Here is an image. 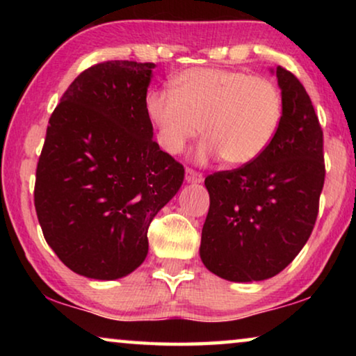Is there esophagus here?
<instances>
[{
    "mask_svg": "<svg viewBox=\"0 0 356 356\" xmlns=\"http://www.w3.org/2000/svg\"><path fill=\"white\" fill-rule=\"evenodd\" d=\"M202 173L196 172V170L193 168H186V181L188 183H202Z\"/></svg>",
    "mask_w": 356,
    "mask_h": 356,
    "instance_id": "1",
    "label": "esophagus"
}]
</instances>
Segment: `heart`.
I'll return each mask as SVG.
<instances>
[{
  "label": "heart",
  "instance_id": "heart-1",
  "mask_svg": "<svg viewBox=\"0 0 356 356\" xmlns=\"http://www.w3.org/2000/svg\"><path fill=\"white\" fill-rule=\"evenodd\" d=\"M145 115L170 154L183 152L201 134L197 159L220 155L228 165L254 162L279 133L284 97L266 77L241 71L196 67L172 77L170 90L150 89Z\"/></svg>",
  "mask_w": 356,
  "mask_h": 356
}]
</instances>
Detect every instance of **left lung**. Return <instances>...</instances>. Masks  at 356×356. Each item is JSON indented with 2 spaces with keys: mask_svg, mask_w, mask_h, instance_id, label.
Instances as JSON below:
<instances>
[{
  "mask_svg": "<svg viewBox=\"0 0 356 356\" xmlns=\"http://www.w3.org/2000/svg\"><path fill=\"white\" fill-rule=\"evenodd\" d=\"M284 97L279 133L264 154L206 178L211 206L199 254L212 274L259 282L285 269L313 232L324 186L323 129L309 95L277 66Z\"/></svg>",
  "mask_w": 356,
  "mask_h": 356,
  "instance_id": "8db88e82",
  "label": "left lung"
}]
</instances>
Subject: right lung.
I'll return each instance as SVG.
<instances>
[{"instance_id":"obj_1","label":"right lung","mask_w":356,"mask_h":356,"mask_svg":"<svg viewBox=\"0 0 356 356\" xmlns=\"http://www.w3.org/2000/svg\"><path fill=\"white\" fill-rule=\"evenodd\" d=\"M154 63L105 61L72 81L48 121L35 211L48 246L76 274L116 280L143 264L147 230L184 168L152 139L144 108Z\"/></svg>"}]
</instances>
